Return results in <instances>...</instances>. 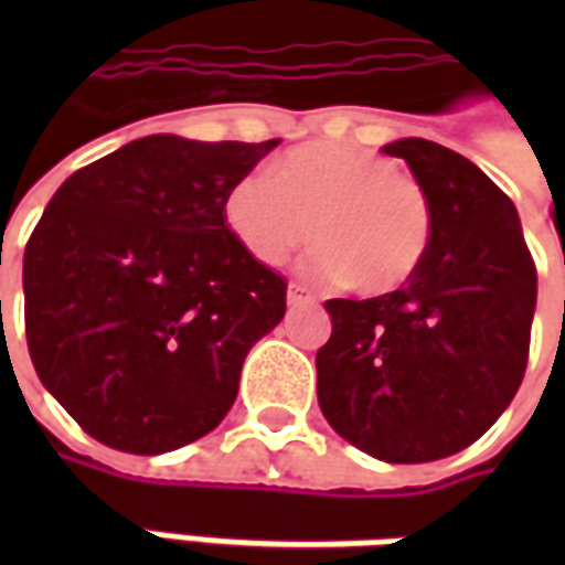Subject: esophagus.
I'll use <instances>...</instances> for the list:
<instances>
[{
	"label": "esophagus",
	"instance_id": "1",
	"mask_svg": "<svg viewBox=\"0 0 565 565\" xmlns=\"http://www.w3.org/2000/svg\"><path fill=\"white\" fill-rule=\"evenodd\" d=\"M287 302H290V306H311L315 296L308 294V290H302L299 284H290V287H287Z\"/></svg>",
	"mask_w": 565,
	"mask_h": 565
}]
</instances>
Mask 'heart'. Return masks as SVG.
Instances as JSON below:
<instances>
[{"label":"heart","mask_w":565,"mask_h":565,"mask_svg":"<svg viewBox=\"0 0 565 565\" xmlns=\"http://www.w3.org/2000/svg\"><path fill=\"white\" fill-rule=\"evenodd\" d=\"M223 223L263 266H281L315 233L320 245L308 275L351 281L363 296L399 290L433 238V211L417 181L375 150L330 139L284 150L269 178H238L223 196Z\"/></svg>","instance_id":"b5f03b06"}]
</instances>
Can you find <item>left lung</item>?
I'll return each instance as SVG.
<instances>
[{"mask_svg": "<svg viewBox=\"0 0 565 565\" xmlns=\"http://www.w3.org/2000/svg\"><path fill=\"white\" fill-rule=\"evenodd\" d=\"M381 150L408 162L433 238L399 290L323 306L332 335L318 351V403L369 457L429 462L484 436L521 387L535 263L514 202L472 160L426 139Z\"/></svg>", "mask_w": 565, "mask_h": 565, "instance_id": "left-lung-1", "label": "left lung"}]
</instances>
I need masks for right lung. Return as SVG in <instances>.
I'll use <instances>...</instances> for the list:
<instances>
[{"instance_id":"add662e5","label":"right lung","mask_w":565,"mask_h":565,"mask_svg":"<svg viewBox=\"0 0 565 565\" xmlns=\"http://www.w3.org/2000/svg\"><path fill=\"white\" fill-rule=\"evenodd\" d=\"M271 148L145 136L47 202L23 254L26 342L47 393L96 441L166 454L233 408L287 284L235 245L223 196Z\"/></svg>"}]
</instances>
